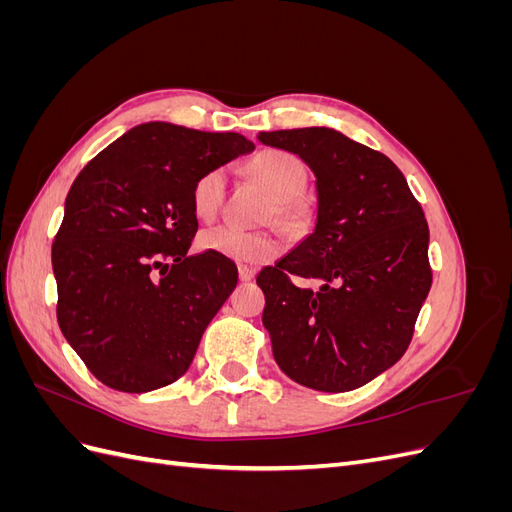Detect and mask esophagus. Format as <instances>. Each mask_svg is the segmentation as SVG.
Segmentation results:
<instances>
[{"instance_id":"obj_1","label":"esophagus","mask_w":512,"mask_h":512,"mask_svg":"<svg viewBox=\"0 0 512 512\" xmlns=\"http://www.w3.org/2000/svg\"><path fill=\"white\" fill-rule=\"evenodd\" d=\"M254 269L252 267H245V265H239V280L241 282H250V280H254Z\"/></svg>"}]
</instances>
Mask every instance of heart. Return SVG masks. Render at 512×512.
I'll return each instance as SVG.
<instances>
[{
  "label": "heart",
  "instance_id": "1",
  "mask_svg": "<svg viewBox=\"0 0 512 512\" xmlns=\"http://www.w3.org/2000/svg\"><path fill=\"white\" fill-rule=\"evenodd\" d=\"M252 177L273 196L275 220L290 230H303L312 220V209L301 198L307 185L305 164L288 151H260L250 162ZM228 175L224 168H211L192 185V209L198 220H213L226 196ZM200 250L213 252L235 262H262L277 256L280 239L267 230H243L239 226L220 224L198 235Z\"/></svg>",
  "mask_w": 512,
  "mask_h": 512
}]
</instances>
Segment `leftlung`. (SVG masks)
Returning a JSON list of instances; mask_svg holds the SVG:
<instances>
[{"mask_svg": "<svg viewBox=\"0 0 512 512\" xmlns=\"http://www.w3.org/2000/svg\"><path fill=\"white\" fill-rule=\"evenodd\" d=\"M258 141L312 168L318 198L312 235L256 277L273 359L307 389H359L412 339L431 288L425 213L384 153L333 128L260 132Z\"/></svg>", "mask_w": 512, "mask_h": 512, "instance_id": "obj_1", "label": "left lung"}]
</instances>
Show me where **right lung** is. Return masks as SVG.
<instances>
[{
  "label": "right lung",
  "instance_id": "add662e5",
  "mask_svg": "<svg viewBox=\"0 0 512 512\" xmlns=\"http://www.w3.org/2000/svg\"><path fill=\"white\" fill-rule=\"evenodd\" d=\"M250 151L235 132L149 121L74 179L51 252L57 322L102 384L147 393L188 371L237 286L232 260L188 256L198 230L192 185Z\"/></svg>",
  "mask_w": 512,
  "mask_h": 512
}]
</instances>
